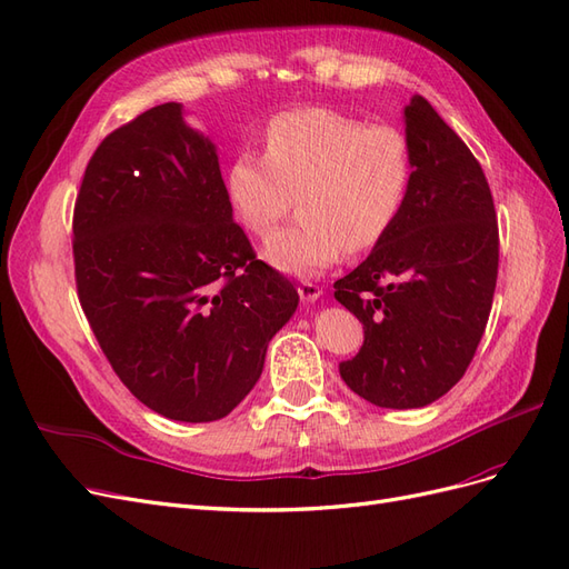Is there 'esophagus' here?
<instances>
[{
    "instance_id": "esophagus-1",
    "label": "esophagus",
    "mask_w": 569,
    "mask_h": 569,
    "mask_svg": "<svg viewBox=\"0 0 569 569\" xmlns=\"http://www.w3.org/2000/svg\"><path fill=\"white\" fill-rule=\"evenodd\" d=\"M299 297H301V301H316V299H320V295H322V287L320 284H316V282H311V280H303L299 287Z\"/></svg>"
}]
</instances>
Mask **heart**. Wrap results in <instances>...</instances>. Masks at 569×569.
I'll list each match as a JSON object with an SVG mask.
<instances>
[{"mask_svg":"<svg viewBox=\"0 0 569 569\" xmlns=\"http://www.w3.org/2000/svg\"><path fill=\"white\" fill-rule=\"evenodd\" d=\"M416 157L393 126L332 109H297L266 128V153L237 151L226 168V194L244 230L266 237L291 209L299 220L266 242L268 261L289 274H313L375 249L401 220Z\"/></svg>","mask_w":569,"mask_h":569,"instance_id":"1","label":"heart"}]
</instances>
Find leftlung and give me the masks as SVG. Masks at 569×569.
I'll return each mask as SVG.
<instances>
[{
    "instance_id": "obj_1",
    "label": "left lung",
    "mask_w": 569,
    "mask_h": 569,
    "mask_svg": "<svg viewBox=\"0 0 569 569\" xmlns=\"http://www.w3.org/2000/svg\"><path fill=\"white\" fill-rule=\"evenodd\" d=\"M416 182L396 228L335 282L363 322L341 380L380 408L437 401L472 363L498 278V220L479 161L425 97L406 107Z\"/></svg>"
}]
</instances>
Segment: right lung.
<instances>
[{
    "mask_svg": "<svg viewBox=\"0 0 569 569\" xmlns=\"http://www.w3.org/2000/svg\"><path fill=\"white\" fill-rule=\"evenodd\" d=\"M78 299L134 399L213 422L253 389L299 295L232 220L216 147L178 101L109 132L73 209Z\"/></svg>",
    "mask_w": 569,
    "mask_h": 569,
    "instance_id": "right-lung-1",
    "label": "right lung"
}]
</instances>
